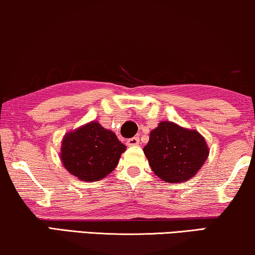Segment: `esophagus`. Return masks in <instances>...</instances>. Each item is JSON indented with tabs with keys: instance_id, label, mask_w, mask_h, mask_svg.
I'll return each mask as SVG.
<instances>
[{
	"instance_id": "obj_1",
	"label": "esophagus",
	"mask_w": 255,
	"mask_h": 255,
	"mask_svg": "<svg viewBox=\"0 0 255 255\" xmlns=\"http://www.w3.org/2000/svg\"><path fill=\"white\" fill-rule=\"evenodd\" d=\"M139 144V138L138 137H131L127 139V145L128 146H132V145H138Z\"/></svg>"
}]
</instances>
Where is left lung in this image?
<instances>
[{"instance_id": "left-lung-1", "label": "left lung", "mask_w": 255, "mask_h": 255, "mask_svg": "<svg viewBox=\"0 0 255 255\" xmlns=\"http://www.w3.org/2000/svg\"><path fill=\"white\" fill-rule=\"evenodd\" d=\"M143 151L153 173L170 184L192 179L209 156L206 139L198 130L172 121H160L150 131Z\"/></svg>"}]
</instances>
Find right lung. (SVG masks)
I'll use <instances>...</instances> for the list:
<instances>
[{"label": "right lung", "instance_id": "right-lung-1", "mask_svg": "<svg viewBox=\"0 0 255 255\" xmlns=\"http://www.w3.org/2000/svg\"><path fill=\"white\" fill-rule=\"evenodd\" d=\"M126 148L112 130L91 121L63 136L60 159L64 168L80 180L98 181L117 167Z\"/></svg>", "mask_w": 255, "mask_h": 255}]
</instances>
